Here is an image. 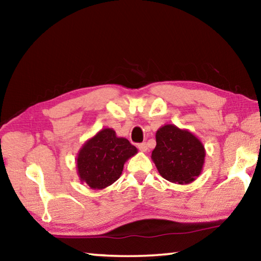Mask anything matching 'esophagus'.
<instances>
[{"label":"esophagus","instance_id":"obj_1","mask_svg":"<svg viewBox=\"0 0 261 261\" xmlns=\"http://www.w3.org/2000/svg\"><path fill=\"white\" fill-rule=\"evenodd\" d=\"M138 148L141 152H147V144L146 143H141L138 145Z\"/></svg>","mask_w":261,"mask_h":261}]
</instances>
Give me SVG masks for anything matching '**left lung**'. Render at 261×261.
Segmentation results:
<instances>
[{"instance_id": "1", "label": "left lung", "mask_w": 261, "mask_h": 261, "mask_svg": "<svg viewBox=\"0 0 261 261\" xmlns=\"http://www.w3.org/2000/svg\"><path fill=\"white\" fill-rule=\"evenodd\" d=\"M156 146L152 160L159 174L171 183L189 184L201 174L205 163V147L187 129L165 124L155 134Z\"/></svg>"}]
</instances>
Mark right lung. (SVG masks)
<instances>
[{
	"label": "right lung",
	"instance_id": "right-lung-1",
	"mask_svg": "<svg viewBox=\"0 0 261 261\" xmlns=\"http://www.w3.org/2000/svg\"><path fill=\"white\" fill-rule=\"evenodd\" d=\"M138 153L130 141L106 127L85 141L76 158L77 174L82 183L102 190L120 178L124 163Z\"/></svg>",
	"mask_w": 261,
	"mask_h": 261
}]
</instances>
